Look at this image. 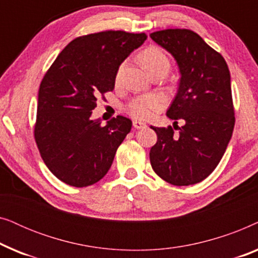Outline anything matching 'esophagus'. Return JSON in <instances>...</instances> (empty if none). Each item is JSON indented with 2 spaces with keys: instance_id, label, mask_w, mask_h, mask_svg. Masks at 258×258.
I'll return each instance as SVG.
<instances>
[{
  "instance_id": "34e87169",
  "label": "esophagus",
  "mask_w": 258,
  "mask_h": 258,
  "mask_svg": "<svg viewBox=\"0 0 258 258\" xmlns=\"http://www.w3.org/2000/svg\"><path fill=\"white\" fill-rule=\"evenodd\" d=\"M133 125H134V128H135V129H146L148 126L146 123L141 122V121H134Z\"/></svg>"
}]
</instances>
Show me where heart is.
I'll use <instances>...</instances> for the list:
<instances>
[{
  "label": "heart",
  "instance_id": "b5f03b06",
  "mask_svg": "<svg viewBox=\"0 0 258 258\" xmlns=\"http://www.w3.org/2000/svg\"><path fill=\"white\" fill-rule=\"evenodd\" d=\"M144 67L150 74H153L158 69L169 68L170 62H169L168 56L164 54L162 49L157 47H149L141 54ZM124 69V63L118 67L117 74H116V80L119 79L121 74ZM163 100L156 95H146V96H140L134 98L126 105V111L137 119H148L153 116L155 112L161 110L163 107Z\"/></svg>",
  "mask_w": 258,
  "mask_h": 258
}]
</instances>
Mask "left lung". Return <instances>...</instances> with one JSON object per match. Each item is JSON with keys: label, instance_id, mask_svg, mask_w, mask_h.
Listing matches in <instances>:
<instances>
[{"label": "left lung", "instance_id": "1", "mask_svg": "<svg viewBox=\"0 0 258 258\" xmlns=\"http://www.w3.org/2000/svg\"><path fill=\"white\" fill-rule=\"evenodd\" d=\"M150 37L177 63L181 79L167 116L184 119L178 133L150 126L157 134L151 167L170 184H196L215 170L232 136L230 72L223 56L191 30H160Z\"/></svg>", "mask_w": 258, "mask_h": 258}]
</instances>
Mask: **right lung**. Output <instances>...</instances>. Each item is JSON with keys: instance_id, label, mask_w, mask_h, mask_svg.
<instances>
[{"instance_id": "right-lung-1", "label": "right lung", "mask_w": 258, "mask_h": 258, "mask_svg": "<svg viewBox=\"0 0 258 258\" xmlns=\"http://www.w3.org/2000/svg\"><path fill=\"white\" fill-rule=\"evenodd\" d=\"M147 40L144 33L108 30L73 40L52 63L38 90L35 141L49 170L82 188L100 181L133 122L93 119L98 95L112 91L121 63Z\"/></svg>"}]
</instances>
